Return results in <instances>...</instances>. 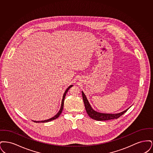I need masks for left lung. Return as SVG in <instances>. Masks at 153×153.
<instances>
[{"mask_svg": "<svg viewBox=\"0 0 153 153\" xmlns=\"http://www.w3.org/2000/svg\"><path fill=\"white\" fill-rule=\"evenodd\" d=\"M82 96L84 103L85 105V108L86 111L87 112L88 115L90 117H91L92 119L96 120L103 121V120H111V119H117L118 117H121L122 115H123L126 112H127V111L130 108H128V109L124 110L123 112H121L118 114H114L98 112L91 107L89 102L88 100L87 97L85 96L84 93L82 91Z\"/></svg>", "mask_w": 153, "mask_h": 153, "instance_id": "1", "label": "left lung"}]
</instances>
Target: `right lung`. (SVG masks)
<instances>
[{
    "label": "right lung",
    "instance_id": "add662e5",
    "mask_svg": "<svg viewBox=\"0 0 153 153\" xmlns=\"http://www.w3.org/2000/svg\"><path fill=\"white\" fill-rule=\"evenodd\" d=\"M73 86V85H70L69 87L67 89H66V90L65 91V92H64V95H63V97H62V102H61V108H60V109H59V111H58V113L54 116V117H51V119H48V120H42V121H33V122H36V123H46V122H50V121H51V120H54V119H56L57 118H58L59 116L61 115V112H62V109H63V108H64V100H65V97L66 94V93H67V92L68 91V90L69 89V88H71Z\"/></svg>",
    "mask_w": 153,
    "mask_h": 153
}]
</instances>
